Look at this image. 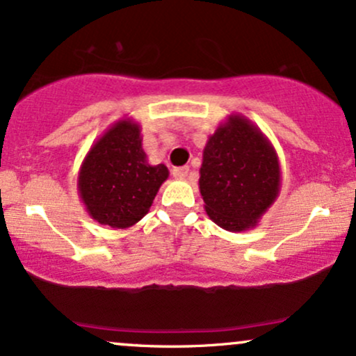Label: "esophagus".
Wrapping results in <instances>:
<instances>
[{"mask_svg":"<svg viewBox=\"0 0 356 356\" xmlns=\"http://www.w3.org/2000/svg\"><path fill=\"white\" fill-rule=\"evenodd\" d=\"M187 174H189V167H187V165L174 167V169H172V175H174L175 179H184V177H187Z\"/></svg>","mask_w":356,"mask_h":356,"instance_id":"1","label":"esophagus"}]
</instances>
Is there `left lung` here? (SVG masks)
<instances>
[{
  "label": "left lung",
  "mask_w": 356,
  "mask_h": 356,
  "mask_svg": "<svg viewBox=\"0 0 356 356\" xmlns=\"http://www.w3.org/2000/svg\"><path fill=\"white\" fill-rule=\"evenodd\" d=\"M199 175L207 216L231 232L254 229L281 189L275 147L241 113L227 115L207 138Z\"/></svg>",
  "instance_id": "left-lung-1"
}]
</instances>
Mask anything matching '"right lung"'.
Returning <instances> with one entry per match:
<instances>
[{
  "mask_svg": "<svg viewBox=\"0 0 356 356\" xmlns=\"http://www.w3.org/2000/svg\"><path fill=\"white\" fill-rule=\"evenodd\" d=\"M138 122L120 118L90 147L79 170V195L93 220L127 229L149 212L169 177L164 164L150 165Z\"/></svg>",
  "mask_w": 356,
  "mask_h": 356,
  "instance_id": "obj_1",
  "label": "right lung"
}]
</instances>
